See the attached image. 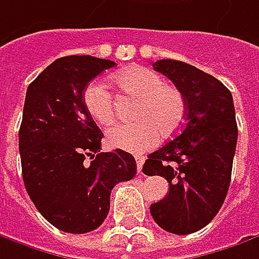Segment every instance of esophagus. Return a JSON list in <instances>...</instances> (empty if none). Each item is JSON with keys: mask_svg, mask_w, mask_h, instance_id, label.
I'll return each mask as SVG.
<instances>
[{"mask_svg": "<svg viewBox=\"0 0 259 259\" xmlns=\"http://www.w3.org/2000/svg\"><path fill=\"white\" fill-rule=\"evenodd\" d=\"M135 159H136V165H138V171L141 172L142 166H143V162H145V158L141 156V155H136V156H135Z\"/></svg>", "mask_w": 259, "mask_h": 259, "instance_id": "34e87169", "label": "esophagus"}]
</instances>
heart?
Segmentation results:
<instances>
[{"label": "heart", "mask_w": 259, "mask_h": 259, "mask_svg": "<svg viewBox=\"0 0 259 259\" xmlns=\"http://www.w3.org/2000/svg\"><path fill=\"white\" fill-rule=\"evenodd\" d=\"M114 84L130 97L139 98L135 123H118L107 130L108 146L129 152H143L162 138L177 135L187 116L183 93L166 84L162 75L141 65H133L113 76ZM82 103L88 116L106 127L114 120L113 97L107 85L93 81L85 87Z\"/></svg>", "instance_id": "b5f03b06"}]
</instances>
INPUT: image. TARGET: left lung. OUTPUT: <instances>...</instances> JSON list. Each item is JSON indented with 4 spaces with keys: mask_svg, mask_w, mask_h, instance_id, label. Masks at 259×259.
I'll return each mask as SVG.
<instances>
[{
    "mask_svg": "<svg viewBox=\"0 0 259 259\" xmlns=\"http://www.w3.org/2000/svg\"><path fill=\"white\" fill-rule=\"evenodd\" d=\"M152 66L183 93L187 116L183 130L143 165V174L169 183V193L151 204V214L163 231L188 235L213 220L231 186L238 141L233 98L219 79L193 65L162 59Z\"/></svg>",
    "mask_w": 259,
    "mask_h": 259,
    "instance_id": "1",
    "label": "left lung"
}]
</instances>
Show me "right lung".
<instances>
[{
  "label": "right lung",
  "instance_id": "1",
  "mask_svg": "<svg viewBox=\"0 0 259 259\" xmlns=\"http://www.w3.org/2000/svg\"><path fill=\"white\" fill-rule=\"evenodd\" d=\"M116 62L65 56L28 85L18 132L23 181L40 214L59 231L88 233L103 225L113 187L136 174L129 152H101L103 132L82 93Z\"/></svg>",
  "mask_w": 259,
  "mask_h": 259
}]
</instances>
